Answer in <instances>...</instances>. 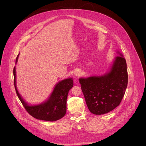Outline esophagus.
I'll use <instances>...</instances> for the list:
<instances>
[{
  "label": "esophagus",
  "mask_w": 146,
  "mask_h": 146,
  "mask_svg": "<svg viewBox=\"0 0 146 146\" xmlns=\"http://www.w3.org/2000/svg\"><path fill=\"white\" fill-rule=\"evenodd\" d=\"M80 74H81V72H80V70H76V72L74 73V74H75L76 76H79L80 75Z\"/></svg>",
  "instance_id": "obj_1"
}]
</instances>
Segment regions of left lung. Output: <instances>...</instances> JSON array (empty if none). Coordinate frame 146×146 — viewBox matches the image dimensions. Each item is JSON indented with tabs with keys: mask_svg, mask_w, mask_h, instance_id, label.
Returning <instances> with one entry per match:
<instances>
[{
	"mask_svg": "<svg viewBox=\"0 0 146 146\" xmlns=\"http://www.w3.org/2000/svg\"><path fill=\"white\" fill-rule=\"evenodd\" d=\"M119 54L109 73L79 79L88 108L94 114L101 115L112 111L119 105L124 96L128 76L126 60Z\"/></svg>",
	"mask_w": 146,
	"mask_h": 146,
	"instance_id": "8db88e82",
	"label": "left lung"
}]
</instances>
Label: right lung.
<instances>
[{
    "label": "right lung",
    "instance_id": "obj_1",
    "mask_svg": "<svg viewBox=\"0 0 146 146\" xmlns=\"http://www.w3.org/2000/svg\"><path fill=\"white\" fill-rule=\"evenodd\" d=\"M18 56L16 59L17 62ZM14 83L17 95L27 112L33 117L47 121H54L63 117L66 112V100L69 90L73 87L71 78L59 82L54 88L48 99L44 103L36 106H29L18 93L16 87L15 67L13 69Z\"/></svg>",
    "mask_w": 146,
    "mask_h": 146
}]
</instances>
